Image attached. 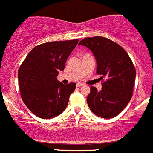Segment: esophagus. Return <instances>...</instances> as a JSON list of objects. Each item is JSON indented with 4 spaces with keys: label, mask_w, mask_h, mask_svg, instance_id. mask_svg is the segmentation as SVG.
I'll use <instances>...</instances> for the list:
<instances>
[{
    "label": "esophagus",
    "mask_w": 153,
    "mask_h": 153,
    "mask_svg": "<svg viewBox=\"0 0 153 153\" xmlns=\"http://www.w3.org/2000/svg\"><path fill=\"white\" fill-rule=\"evenodd\" d=\"M83 85H84V84H82V83H81V82H78L76 84L77 87H81V86H83Z\"/></svg>",
    "instance_id": "obj_1"
}]
</instances>
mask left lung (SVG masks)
<instances>
[{
  "mask_svg": "<svg viewBox=\"0 0 153 153\" xmlns=\"http://www.w3.org/2000/svg\"><path fill=\"white\" fill-rule=\"evenodd\" d=\"M92 51L97 61V74L105 77L102 89L91 86L87 97L91 111L102 118L120 114L132 96L136 72L128 53L118 44L107 38L95 36L80 41Z\"/></svg>",
  "mask_w": 153,
  "mask_h": 153,
  "instance_id": "obj_1",
  "label": "left lung"
}]
</instances>
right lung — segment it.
Wrapping results in <instances>:
<instances>
[{
    "instance_id": "obj_1",
    "label": "right lung",
    "mask_w": 153,
    "mask_h": 153,
    "mask_svg": "<svg viewBox=\"0 0 153 153\" xmlns=\"http://www.w3.org/2000/svg\"><path fill=\"white\" fill-rule=\"evenodd\" d=\"M78 39L46 42L35 47L19 68L21 97L26 106L39 117L59 115L68 104L76 83L64 85L57 80Z\"/></svg>"
}]
</instances>
